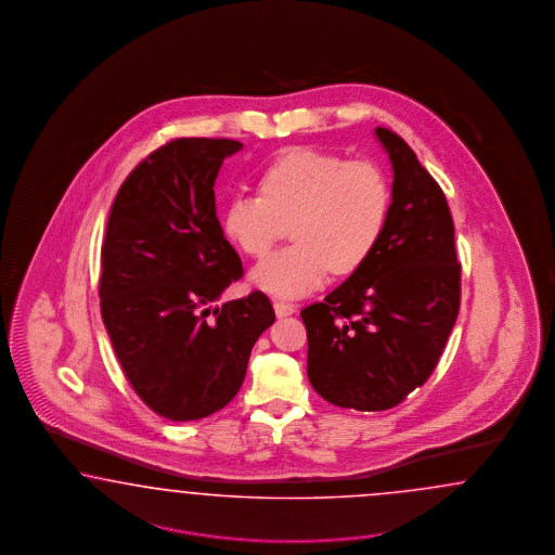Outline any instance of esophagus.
<instances>
[{
	"label": "esophagus",
	"mask_w": 555,
	"mask_h": 555,
	"mask_svg": "<svg viewBox=\"0 0 555 555\" xmlns=\"http://www.w3.org/2000/svg\"><path fill=\"white\" fill-rule=\"evenodd\" d=\"M297 311V307L293 302L286 301H274V313L276 318H286V315H293Z\"/></svg>",
	"instance_id": "obj_1"
}]
</instances>
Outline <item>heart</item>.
Wrapping results in <instances>:
<instances>
[{
    "label": "heart",
    "instance_id": "obj_1",
    "mask_svg": "<svg viewBox=\"0 0 555 555\" xmlns=\"http://www.w3.org/2000/svg\"><path fill=\"white\" fill-rule=\"evenodd\" d=\"M392 209L387 170L372 160L295 149L260 175V193H235L223 228L235 246L262 258L285 234L291 244L253 270L276 297H301L334 274H352L378 248Z\"/></svg>",
    "mask_w": 555,
    "mask_h": 555
}]
</instances>
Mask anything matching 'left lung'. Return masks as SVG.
<instances>
[{
	"label": "left lung",
	"mask_w": 555,
	"mask_h": 555,
	"mask_svg": "<svg viewBox=\"0 0 555 555\" xmlns=\"http://www.w3.org/2000/svg\"><path fill=\"white\" fill-rule=\"evenodd\" d=\"M374 134L392 165L387 232L348 281L301 311L311 387L356 411H387L421 387L460 311L446 195L401 135L387 128Z\"/></svg>",
	"instance_id": "8db88e82"
}]
</instances>
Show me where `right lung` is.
<instances>
[{
  "instance_id": "obj_1",
  "label": "right lung",
  "mask_w": 555,
  "mask_h": 555,
  "mask_svg": "<svg viewBox=\"0 0 555 555\" xmlns=\"http://www.w3.org/2000/svg\"><path fill=\"white\" fill-rule=\"evenodd\" d=\"M228 138H179L119 186L101 248V318L135 395L170 421L203 420L244 383L256 339L274 323L269 297L214 305L242 276L214 185Z\"/></svg>"
}]
</instances>
